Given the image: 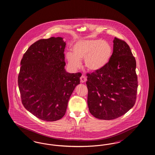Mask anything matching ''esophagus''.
<instances>
[{
	"label": "esophagus",
	"mask_w": 155,
	"mask_h": 155,
	"mask_svg": "<svg viewBox=\"0 0 155 155\" xmlns=\"http://www.w3.org/2000/svg\"><path fill=\"white\" fill-rule=\"evenodd\" d=\"M80 80L81 82L84 83V82H85L87 81V77H86L85 75H82L81 77Z\"/></svg>",
	"instance_id": "1"
}]
</instances>
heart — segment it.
I'll list each match as a JSON object with an SVG mask.
<instances>
[{"label":"heart","mask_w":155,"mask_h":155,"mask_svg":"<svg viewBox=\"0 0 155 155\" xmlns=\"http://www.w3.org/2000/svg\"><path fill=\"white\" fill-rule=\"evenodd\" d=\"M73 53L68 52L66 58L71 68H79L81 60L84 59V65L90 71L97 72L104 68L110 60L112 49L110 44L98 39L82 40L73 47Z\"/></svg>","instance_id":"heart-1"}]
</instances>
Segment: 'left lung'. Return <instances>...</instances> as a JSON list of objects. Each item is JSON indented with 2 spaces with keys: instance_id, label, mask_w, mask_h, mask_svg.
Listing matches in <instances>:
<instances>
[{
  "instance_id": "1",
  "label": "left lung",
  "mask_w": 155,
  "mask_h": 155,
  "mask_svg": "<svg viewBox=\"0 0 155 155\" xmlns=\"http://www.w3.org/2000/svg\"><path fill=\"white\" fill-rule=\"evenodd\" d=\"M113 53L105 67L87 74V105L95 118L112 120L125 114L136 100V61L128 44L115 37Z\"/></svg>"
}]
</instances>
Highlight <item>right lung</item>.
<instances>
[{"mask_svg": "<svg viewBox=\"0 0 155 155\" xmlns=\"http://www.w3.org/2000/svg\"><path fill=\"white\" fill-rule=\"evenodd\" d=\"M66 42L62 37L41 39L23 55L18 78L22 103L33 115L56 121L64 115L70 97L82 74L64 68Z\"/></svg>", "mask_w": 155, "mask_h": 155, "instance_id": "right-lung-1", "label": "right lung"}]
</instances>
